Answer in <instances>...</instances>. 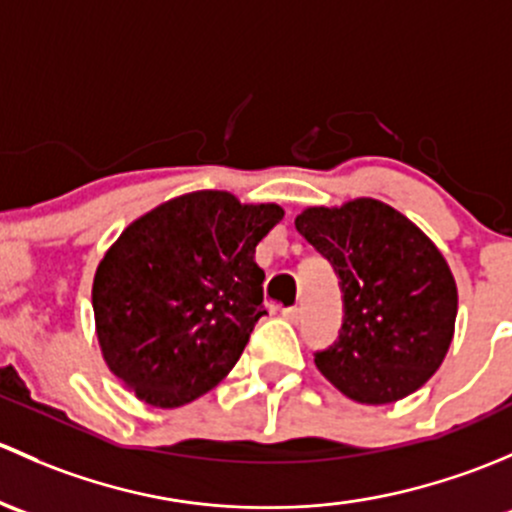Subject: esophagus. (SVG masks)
Wrapping results in <instances>:
<instances>
[{"instance_id":"esophagus-1","label":"esophagus","mask_w":512,"mask_h":512,"mask_svg":"<svg viewBox=\"0 0 512 512\" xmlns=\"http://www.w3.org/2000/svg\"><path fill=\"white\" fill-rule=\"evenodd\" d=\"M283 318L291 320V323H298V318H300L298 305H293V308H283Z\"/></svg>"}]
</instances>
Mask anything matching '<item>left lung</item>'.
<instances>
[{"mask_svg": "<svg viewBox=\"0 0 512 512\" xmlns=\"http://www.w3.org/2000/svg\"><path fill=\"white\" fill-rule=\"evenodd\" d=\"M295 229L340 276L345 320L315 367L347 399L392 404L424 387L456 330L458 291L434 241L389 204L308 207Z\"/></svg>", "mask_w": 512, "mask_h": 512, "instance_id": "1", "label": "left lung"}]
</instances>
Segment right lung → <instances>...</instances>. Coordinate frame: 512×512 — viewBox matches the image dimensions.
Listing matches in <instances>:
<instances>
[{"label":"right lung","mask_w":512,"mask_h":512,"mask_svg":"<svg viewBox=\"0 0 512 512\" xmlns=\"http://www.w3.org/2000/svg\"><path fill=\"white\" fill-rule=\"evenodd\" d=\"M283 214L199 189L157 204L105 251L91 291L98 345L140 402L182 407L231 372L266 315L256 246Z\"/></svg>","instance_id":"add662e5"}]
</instances>
